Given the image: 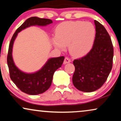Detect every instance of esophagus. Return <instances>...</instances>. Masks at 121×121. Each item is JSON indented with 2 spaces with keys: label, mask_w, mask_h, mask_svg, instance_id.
<instances>
[{
  "label": "esophagus",
  "mask_w": 121,
  "mask_h": 121,
  "mask_svg": "<svg viewBox=\"0 0 121 121\" xmlns=\"http://www.w3.org/2000/svg\"><path fill=\"white\" fill-rule=\"evenodd\" d=\"M71 62V60H70L69 58L68 57H66L65 58V59H64V63L66 64H68V63H69V62Z\"/></svg>",
  "instance_id": "esophagus-1"
}]
</instances>
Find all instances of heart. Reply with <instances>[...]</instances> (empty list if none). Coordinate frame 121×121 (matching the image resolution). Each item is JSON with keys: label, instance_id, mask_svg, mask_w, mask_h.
Returning a JSON list of instances; mask_svg holds the SVG:
<instances>
[{"label": "heart", "instance_id": "heart-1", "mask_svg": "<svg viewBox=\"0 0 121 121\" xmlns=\"http://www.w3.org/2000/svg\"><path fill=\"white\" fill-rule=\"evenodd\" d=\"M52 42L56 48L64 50L68 46L73 55L83 56L91 50L95 37V29L90 22L68 21L56 27Z\"/></svg>", "mask_w": 121, "mask_h": 121}]
</instances>
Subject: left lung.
Listing matches in <instances>:
<instances>
[{
	"instance_id": "obj_1",
	"label": "left lung",
	"mask_w": 121,
	"mask_h": 121,
	"mask_svg": "<svg viewBox=\"0 0 121 121\" xmlns=\"http://www.w3.org/2000/svg\"><path fill=\"white\" fill-rule=\"evenodd\" d=\"M95 37L92 48L84 57L73 61V82L79 91L91 92L101 87L107 79L113 65V47L108 32L94 21Z\"/></svg>"
}]
</instances>
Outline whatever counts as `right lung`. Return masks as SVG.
Listing matches in <instances>:
<instances>
[{"instance_id": "obj_1", "label": "right lung", "mask_w": 121, "mask_h": 121, "mask_svg": "<svg viewBox=\"0 0 121 121\" xmlns=\"http://www.w3.org/2000/svg\"><path fill=\"white\" fill-rule=\"evenodd\" d=\"M52 23V21L37 17L29 18L16 30L10 40L7 56L10 79L23 92L30 95H37L44 93L51 86L55 71L61 66L64 56L50 58L45 65L34 73H24L15 65L12 57L13 45L18 33L24 29L32 26H45Z\"/></svg>"}]
</instances>
